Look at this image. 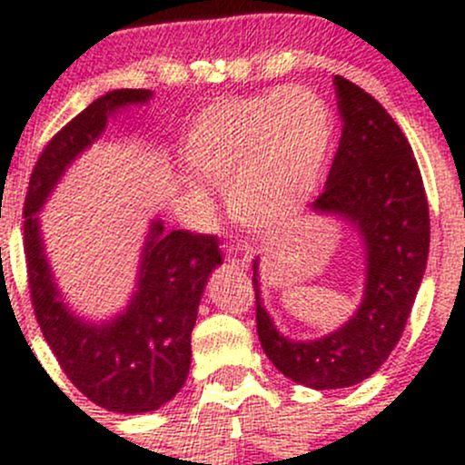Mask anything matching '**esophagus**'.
Masks as SVG:
<instances>
[{
  "label": "esophagus",
  "mask_w": 465,
  "mask_h": 465,
  "mask_svg": "<svg viewBox=\"0 0 465 465\" xmlns=\"http://www.w3.org/2000/svg\"><path fill=\"white\" fill-rule=\"evenodd\" d=\"M227 262L232 266H240V269H244V266H249V262H251V249L242 242L229 244Z\"/></svg>",
  "instance_id": "obj_1"
}]
</instances>
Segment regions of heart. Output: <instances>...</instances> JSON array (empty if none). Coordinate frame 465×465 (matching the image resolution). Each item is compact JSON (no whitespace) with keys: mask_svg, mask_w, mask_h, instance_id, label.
Here are the masks:
<instances>
[{"mask_svg":"<svg viewBox=\"0 0 465 465\" xmlns=\"http://www.w3.org/2000/svg\"><path fill=\"white\" fill-rule=\"evenodd\" d=\"M332 142V111L303 87L207 106L185 137V162L227 183L233 216L258 232L288 225L311 205Z\"/></svg>","mask_w":465,"mask_h":465,"instance_id":"heart-1","label":"heart"}]
</instances>
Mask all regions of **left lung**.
<instances>
[{"label": "left lung", "mask_w": 465, "mask_h": 465, "mask_svg": "<svg viewBox=\"0 0 465 465\" xmlns=\"http://www.w3.org/2000/svg\"><path fill=\"white\" fill-rule=\"evenodd\" d=\"M343 122L323 194L311 210L345 221L365 253V286L354 314L334 332L295 341L277 330L262 303L253 260L255 322L269 361L311 389L359 385L389 359L413 308L429 260L430 221L424 183L407 137L385 106L359 84L334 76Z\"/></svg>", "instance_id": "8db88e82"}]
</instances>
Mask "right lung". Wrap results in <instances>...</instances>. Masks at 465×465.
Here are the masks:
<instances>
[{
	"mask_svg": "<svg viewBox=\"0 0 465 465\" xmlns=\"http://www.w3.org/2000/svg\"><path fill=\"white\" fill-rule=\"evenodd\" d=\"M151 98V89H115L63 126L32 170L24 207L25 264L41 332L74 387L115 413L157 411L183 387L203 291L223 264L218 240L183 229L165 232L162 218H154L129 303L111 319L89 322L69 308L56 284L39 212L69 165L100 140L109 117Z\"/></svg>",
	"mask_w": 465,
	"mask_h": 465,
	"instance_id": "obj_1",
	"label": "right lung"
}]
</instances>
